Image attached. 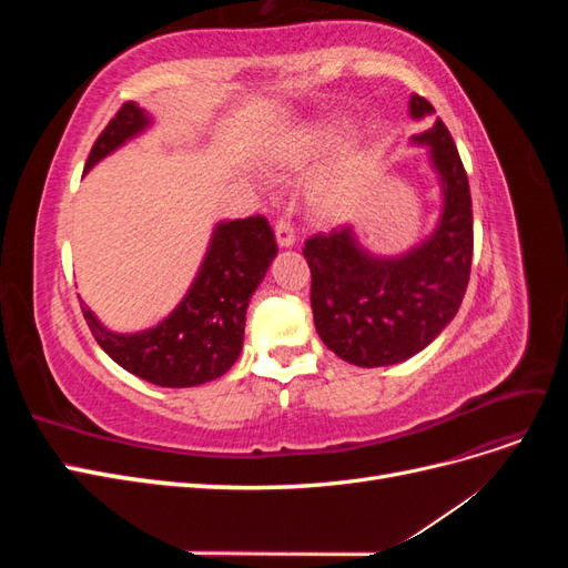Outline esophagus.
Listing matches in <instances>:
<instances>
[{
  "label": "esophagus",
  "instance_id": "1",
  "mask_svg": "<svg viewBox=\"0 0 568 568\" xmlns=\"http://www.w3.org/2000/svg\"><path fill=\"white\" fill-rule=\"evenodd\" d=\"M274 236H277V244L280 248H291L296 244V236H294V230H291V225L286 220H277L274 222Z\"/></svg>",
  "mask_w": 568,
  "mask_h": 568
}]
</instances>
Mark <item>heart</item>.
<instances>
[{
	"label": "heart",
	"mask_w": 568,
	"mask_h": 568,
	"mask_svg": "<svg viewBox=\"0 0 568 568\" xmlns=\"http://www.w3.org/2000/svg\"><path fill=\"white\" fill-rule=\"evenodd\" d=\"M346 128L338 120H315L301 130L291 132L274 151V163L291 173L317 170L334 156L341 146ZM369 180L367 156H351L329 173L320 178L311 189V209L322 220H343L355 211L357 201L363 199Z\"/></svg>",
	"instance_id": "1"
}]
</instances>
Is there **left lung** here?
I'll return each mask as SVG.
<instances>
[{
  "label": "left lung",
  "mask_w": 568,
  "mask_h": 568,
  "mask_svg": "<svg viewBox=\"0 0 568 568\" xmlns=\"http://www.w3.org/2000/svg\"><path fill=\"white\" fill-rule=\"evenodd\" d=\"M419 94L409 115H434ZM428 153L440 186L434 232L412 248L379 255L359 244L353 225L307 239L311 303L324 346L357 367L403 363L432 343L457 315L469 284L474 222L469 180L443 120L412 136Z\"/></svg>",
  "instance_id": "1"
}]
</instances>
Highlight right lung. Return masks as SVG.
<instances>
[{
	"mask_svg": "<svg viewBox=\"0 0 568 568\" xmlns=\"http://www.w3.org/2000/svg\"><path fill=\"white\" fill-rule=\"evenodd\" d=\"M151 125L153 118L128 101L99 134L84 173ZM274 255L277 242L265 217L220 220L194 282L159 324L123 334L109 329L88 305L82 313L99 346L130 374L163 388L201 386L230 372L242 355L248 303Z\"/></svg>",
	"mask_w": 568,
	"mask_h": 568,
	"instance_id": "obj_1",
	"label": "right lung"
}]
</instances>
